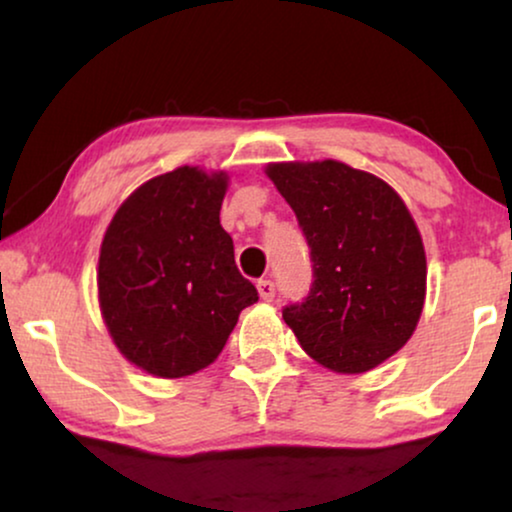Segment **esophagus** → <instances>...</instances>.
Wrapping results in <instances>:
<instances>
[{"label":"esophagus","mask_w":512,"mask_h":512,"mask_svg":"<svg viewBox=\"0 0 512 512\" xmlns=\"http://www.w3.org/2000/svg\"><path fill=\"white\" fill-rule=\"evenodd\" d=\"M256 289H258V296H261L263 300L275 298V284H272L270 279H258Z\"/></svg>","instance_id":"obj_1"}]
</instances>
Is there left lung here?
Wrapping results in <instances>:
<instances>
[{
	"mask_svg": "<svg viewBox=\"0 0 512 512\" xmlns=\"http://www.w3.org/2000/svg\"><path fill=\"white\" fill-rule=\"evenodd\" d=\"M310 247V293L282 317L300 347L335 373H366L417 328L426 296L422 235L398 193L338 160L272 163Z\"/></svg>",
	"mask_w": 512,
	"mask_h": 512,
	"instance_id": "left-lung-1",
	"label": "left lung"
}]
</instances>
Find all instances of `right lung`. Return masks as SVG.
<instances>
[{
	"mask_svg": "<svg viewBox=\"0 0 512 512\" xmlns=\"http://www.w3.org/2000/svg\"><path fill=\"white\" fill-rule=\"evenodd\" d=\"M226 172L184 165L153 177L118 207L97 268L100 310L116 347L156 377L207 368L256 286L221 228Z\"/></svg>",
	"mask_w": 512,
	"mask_h": 512,
	"instance_id": "add662e5",
	"label": "right lung"
}]
</instances>
